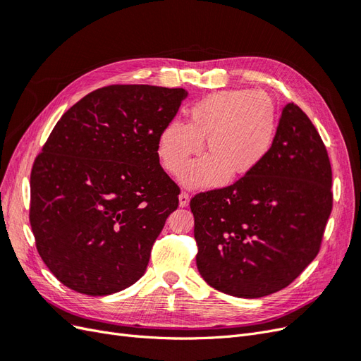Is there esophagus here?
<instances>
[{
	"mask_svg": "<svg viewBox=\"0 0 361 361\" xmlns=\"http://www.w3.org/2000/svg\"><path fill=\"white\" fill-rule=\"evenodd\" d=\"M190 203V195L187 192H180L179 194V206L180 207H187Z\"/></svg>",
	"mask_w": 361,
	"mask_h": 361,
	"instance_id": "esophagus-1",
	"label": "esophagus"
}]
</instances>
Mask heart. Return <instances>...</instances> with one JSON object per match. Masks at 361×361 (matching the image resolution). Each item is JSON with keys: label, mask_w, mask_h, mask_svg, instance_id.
Here are the masks:
<instances>
[{"label": "heart", "mask_w": 361, "mask_h": 361, "mask_svg": "<svg viewBox=\"0 0 361 361\" xmlns=\"http://www.w3.org/2000/svg\"><path fill=\"white\" fill-rule=\"evenodd\" d=\"M277 128L276 104L262 90H224L203 97L188 111V123L171 120L158 135L162 167L180 176L194 157H203L183 174L194 188L244 178L268 157Z\"/></svg>", "instance_id": "heart-1"}]
</instances>
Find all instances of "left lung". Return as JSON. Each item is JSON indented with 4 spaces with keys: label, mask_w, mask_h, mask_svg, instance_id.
Instances as JSON below:
<instances>
[{
    "label": "left lung",
    "mask_w": 361,
    "mask_h": 361,
    "mask_svg": "<svg viewBox=\"0 0 361 361\" xmlns=\"http://www.w3.org/2000/svg\"><path fill=\"white\" fill-rule=\"evenodd\" d=\"M190 206L207 285L238 298L290 285L318 255L333 207L329 154L310 118L288 104L265 161Z\"/></svg>",
    "instance_id": "1"
}]
</instances>
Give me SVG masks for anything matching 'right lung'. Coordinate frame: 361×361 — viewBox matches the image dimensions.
Masks as SVG:
<instances>
[{"label": "right lung", "instance_id": "1", "mask_svg": "<svg viewBox=\"0 0 361 361\" xmlns=\"http://www.w3.org/2000/svg\"><path fill=\"white\" fill-rule=\"evenodd\" d=\"M185 89H97L61 116L31 170L30 224L64 286L102 297L146 272L179 187L159 166L158 135Z\"/></svg>", "mask_w": 361, "mask_h": 361}]
</instances>
